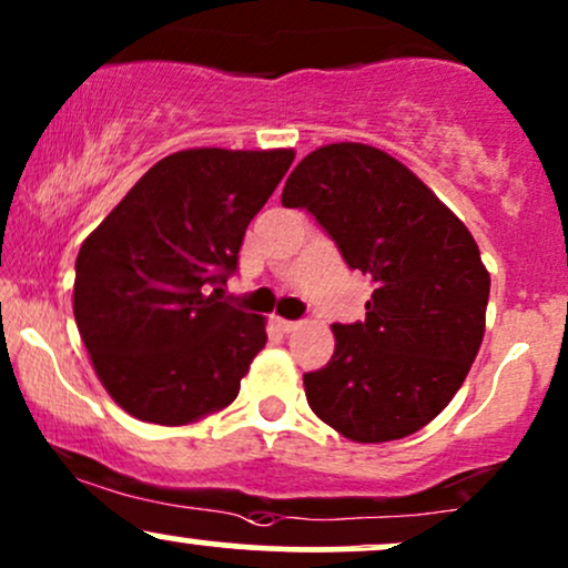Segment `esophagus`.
Masks as SVG:
<instances>
[{
    "label": "esophagus",
    "mask_w": 568,
    "mask_h": 568,
    "mask_svg": "<svg viewBox=\"0 0 568 568\" xmlns=\"http://www.w3.org/2000/svg\"><path fill=\"white\" fill-rule=\"evenodd\" d=\"M277 328L283 331V334H291V331L298 328V321H285V317H277Z\"/></svg>",
    "instance_id": "esophagus-1"
}]
</instances>
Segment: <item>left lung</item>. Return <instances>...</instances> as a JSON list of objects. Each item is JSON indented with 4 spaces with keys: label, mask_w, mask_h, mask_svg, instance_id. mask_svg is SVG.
Listing matches in <instances>:
<instances>
[{
    "label": "left lung",
    "mask_w": 568,
    "mask_h": 568,
    "mask_svg": "<svg viewBox=\"0 0 568 568\" xmlns=\"http://www.w3.org/2000/svg\"><path fill=\"white\" fill-rule=\"evenodd\" d=\"M283 205L310 211L349 270L374 280L366 321L334 323V355L304 374L310 408L355 443L429 425L484 342L491 277L473 234L403 162L366 143L306 154Z\"/></svg>",
    "instance_id": "left-lung-1"
}]
</instances>
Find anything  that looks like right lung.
Segmentation results:
<instances>
[{
	"label": "right lung",
	"instance_id": "1",
	"mask_svg": "<svg viewBox=\"0 0 568 568\" xmlns=\"http://www.w3.org/2000/svg\"><path fill=\"white\" fill-rule=\"evenodd\" d=\"M293 149H184L160 160L84 240L74 321L106 393L179 427L226 408L264 349V317L219 302L251 219Z\"/></svg>",
	"mask_w": 568,
	"mask_h": 568
}]
</instances>
